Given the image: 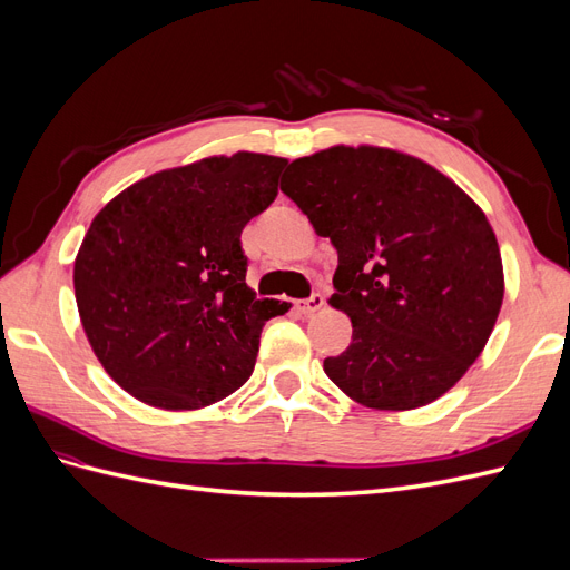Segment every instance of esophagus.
I'll return each instance as SVG.
<instances>
[{"label":"esophagus","mask_w":570,"mask_h":570,"mask_svg":"<svg viewBox=\"0 0 570 570\" xmlns=\"http://www.w3.org/2000/svg\"><path fill=\"white\" fill-rule=\"evenodd\" d=\"M323 306H325L323 295H321V292H314V295L308 297V299H299V302H297V312L304 314V316H312V314L321 312Z\"/></svg>","instance_id":"obj_1"}]
</instances>
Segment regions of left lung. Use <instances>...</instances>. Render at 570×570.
<instances>
[{"mask_svg": "<svg viewBox=\"0 0 570 570\" xmlns=\"http://www.w3.org/2000/svg\"><path fill=\"white\" fill-rule=\"evenodd\" d=\"M283 193L337 249L331 306L352 342L323 371L354 402L409 411L452 390L485 350L504 299L488 216L438 168L387 147L295 159Z\"/></svg>", "mask_w": 570, "mask_h": 570, "instance_id": "obj_1", "label": "left lung"}]
</instances>
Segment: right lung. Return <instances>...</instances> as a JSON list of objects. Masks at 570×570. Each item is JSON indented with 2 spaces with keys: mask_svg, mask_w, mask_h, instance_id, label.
<instances>
[{
  "mask_svg": "<svg viewBox=\"0 0 570 570\" xmlns=\"http://www.w3.org/2000/svg\"><path fill=\"white\" fill-rule=\"evenodd\" d=\"M287 159L237 151L159 170L90 223L73 266L82 331L135 400L193 411L243 387L268 318L239 235L278 195Z\"/></svg>",
  "mask_w": 570,
  "mask_h": 570,
  "instance_id": "1",
  "label": "right lung"
}]
</instances>
